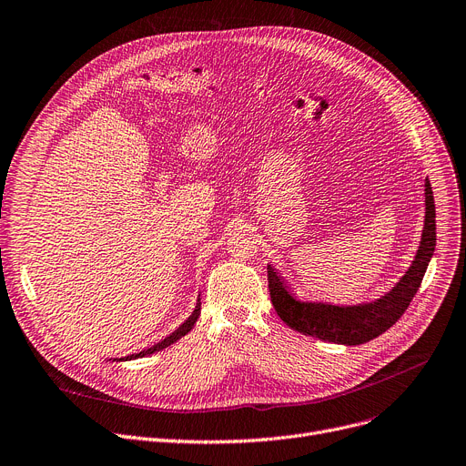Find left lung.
<instances>
[{
  "mask_svg": "<svg viewBox=\"0 0 466 466\" xmlns=\"http://www.w3.org/2000/svg\"><path fill=\"white\" fill-rule=\"evenodd\" d=\"M425 228L418 255L404 278L376 302L339 308L330 304L299 302L289 295L283 281L272 266H268V287H270L272 304L281 321L306 336H315L334 344L359 346L366 344L387 329L393 327L408 309L415 292L420 290L429 260L436 246V211L434 196L429 179L425 181Z\"/></svg>",
  "mask_w": 466,
  "mask_h": 466,
  "instance_id": "left-lung-1",
  "label": "left lung"
}]
</instances>
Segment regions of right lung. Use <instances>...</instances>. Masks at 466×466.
Masks as SVG:
<instances>
[{
  "instance_id": "right-lung-1",
  "label": "right lung",
  "mask_w": 466,
  "mask_h": 466,
  "mask_svg": "<svg viewBox=\"0 0 466 466\" xmlns=\"http://www.w3.org/2000/svg\"><path fill=\"white\" fill-rule=\"evenodd\" d=\"M198 317H200V302H198V306H196L194 313L188 317V319H187L176 332H171L167 338H164L162 341H158L157 346H153V348H149V350H143V351H139V353H136V355H128L127 360H128V359H139V357H145V355H153V353H157V351L166 350V348L171 346V344H176V341H177L179 338H183L185 334H188V332L192 330L194 323L198 321ZM118 360H125V359H118Z\"/></svg>"
}]
</instances>
